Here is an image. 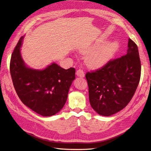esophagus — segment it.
<instances>
[{
  "mask_svg": "<svg viewBox=\"0 0 151 151\" xmlns=\"http://www.w3.org/2000/svg\"><path fill=\"white\" fill-rule=\"evenodd\" d=\"M76 74H77V76L80 77H84V76H85L84 72L83 70H81V69L77 70V72H76Z\"/></svg>",
  "mask_w": 151,
  "mask_h": 151,
  "instance_id": "obj_1",
  "label": "esophagus"
}]
</instances>
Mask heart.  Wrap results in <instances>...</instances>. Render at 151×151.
Here are the masks:
<instances>
[{
	"label": "heart",
	"instance_id": "obj_1",
	"mask_svg": "<svg viewBox=\"0 0 151 151\" xmlns=\"http://www.w3.org/2000/svg\"><path fill=\"white\" fill-rule=\"evenodd\" d=\"M99 45V43H96L88 50L83 51V53L91 51L86 58L87 65L90 67L98 68L103 66L111 60L119 49V43L115 41L108 42L98 48Z\"/></svg>",
	"mask_w": 151,
	"mask_h": 151
}]
</instances>
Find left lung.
<instances>
[{
    "label": "left lung",
    "instance_id": "8db88e82",
    "mask_svg": "<svg viewBox=\"0 0 151 151\" xmlns=\"http://www.w3.org/2000/svg\"><path fill=\"white\" fill-rule=\"evenodd\" d=\"M127 53L86 73L89 102L96 112L111 116L124 108L139 85L141 63L137 45L129 39Z\"/></svg>",
    "mask_w": 151,
    "mask_h": 151
}]
</instances>
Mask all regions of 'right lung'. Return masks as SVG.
Returning a JSON list of instances; mask_svg holds the SVG:
<instances>
[{"instance_id": "1", "label": "right lung", "mask_w": 151, "mask_h": 151, "mask_svg": "<svg viewBox=\"0 0 151 151\" xmlns=\"http://www.w3.org/2000/svg\"><path fill=\"white\" fill-rule=\"evenodd\" d=\"M19 39L12 53L10 72L16 92L21 101L44 116L55 115L65 105L68 90L76 78L74 68L64 69L53 63L42 70L27 67L22 60Z\"/></svg>"}]
</instances>
